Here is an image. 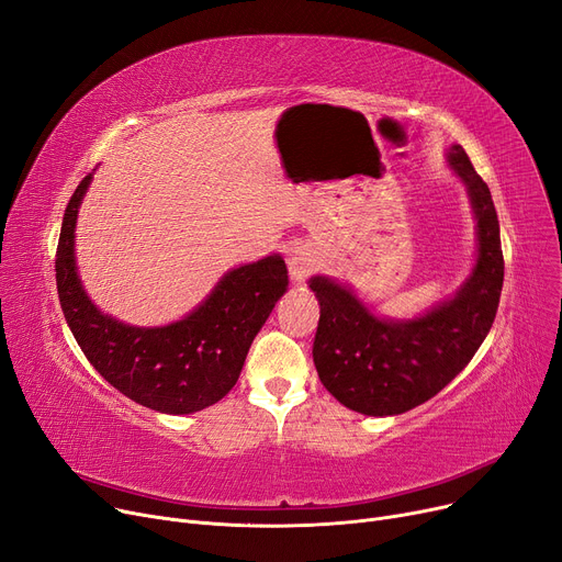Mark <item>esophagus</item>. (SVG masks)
<instances>
[{"instance_id": "esophagus-1", "label": "esophagus", "mask_w": 562, "mask_h": 562, "mask_svg": "<svg viewBox=\"0 0 562 562\" xmlns=\"http://www.w3.org/2000/svg\"><path fill=\"white\" fill-rule=\"evenodd\" d=\"M314 263H316V255L307 244H296L286 250L289 276L296 284H301L310 278V273L314 271Z\"/></svg>"}]
</instances>
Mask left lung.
Listing matches in <instances>:
<instances>
[{
    "mask_svg": "<svg viewBox=\"0 0 562 562\" xmlns=\"http://www.w3.org/2000/svg\"><path fill=\"white\" fill-rule=\"evenodd\" d=\"M447 161L467 189L476 218V263L453 296L419 316L371 312L348 284L312 276L321 307L314 337L318 378L341 405L369 417H394L445 390L485 341L504 286L498 218L487 184L453 143Z\"/></svg>",
    "mask_w": 562,
    "mask_h": 562,
    "instance_id": "left-lung-1",
    "label": "left lung"
}]
</instances>
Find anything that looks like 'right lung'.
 <instances>
[{"label": "right lung", "mask_w": 562, "mask_h": 562, "mask_svg": "<svg viewBox=\"0 0 562 562\" xmlns=\"http://www.w3.org/2000/svg\"><path fill=\"white\" fill-rule=\"evenodd\" d=\"M91 180L88 172L72 193L56 248L58 301L79 348L109 385L164 415H193L218 403L286 293L284 259L273 252L227 271L210 296L168 326H130L88 299L77 271V214Z\"/></svg>", "instance_id": "1"}]
</instances>
